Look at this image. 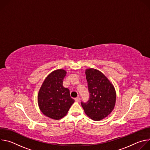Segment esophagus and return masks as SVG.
Instances as JSON below:
<instances>
[{
    "mask_svg": "<svg viewBox=\"0 0 150 150\" xmlns=\"http://www.w3.org/2000/svg\"><path fill=\"white\" fill-rule=\"evenodd\" d=\"M80 98L79 97H76L75 98V101H76V102H79V101H80Z\"/></svg>",
    "mask_w": 150,
    "mask_h": 150,
    "instance_id": "obj_1",
    "label": "esophagus"
}]
</instances>
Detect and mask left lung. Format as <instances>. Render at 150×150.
<instances>
[{
  "label": "left lung",
  "instance_id": "obj_1",
  "mask_svg": "<svg viewBox=\"0 0 150 150\" xmlns=\"http://www.w3.org/2000/svg\"><path fill=\"white\" fill-rule=\"evenodd\" d=\"M90 94L87 102L81 101L84 112L93 120H100L113 110L116 91L113 85L100 71L88 69L85 71Z\"/></svg>",
  "mask_w": 150,
  "mask_h": 150
}]
</instances>
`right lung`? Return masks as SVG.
Returning <instances> with one entry per match:
<instances>
[{
  "label": "right lung",
  "instance_id": "add662e5",
  "mask_svg": "<svg viewBox=\"0 0 150 150\" xmlns=\"http://www.w3.org/2000/svg\"><path fill=\"white\" fill-rule=\"evenodd\" d=\"M66 74L67 72L63 69L52 72L45 79L38 93L40 109L45 115L53 119L65 116L74 103L69 90L63 87Z\"/></svg>",
  "mask_w": 150,
  "mask_h": 150
}]
</instances>
